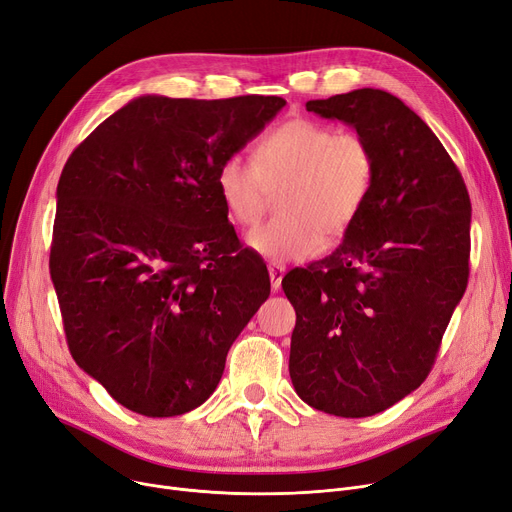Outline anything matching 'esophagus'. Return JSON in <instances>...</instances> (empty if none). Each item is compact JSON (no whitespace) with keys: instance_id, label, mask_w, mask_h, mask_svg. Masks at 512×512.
Segmentation results:
<instances>
[{"instance_id":"1","label":"esophagus","mask_w":512,"mask_h":512,"mask_svg":"<svg viewBox=\"0 0 512 512\" xmlns=\"http://www.w3.org/2000/svg\"><path fill=\"white\" fill-rule=\"evenodd\" d=\"M267 272H270V278H272V288L280 290L282 278L286 274V267L280 265V263H270V267H267Z\"/></svg>"}]
</instances>
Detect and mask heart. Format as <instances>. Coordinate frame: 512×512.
<instances>
[{"label":"heart","mask_w":512,"mask_h":512,"mask_svg":"<svg viewBox=\"0 0 512 512\" xmlns=\"http://www.w3.org/2000/svg\"><path fill=\"white\" fill-rule=\"evenodd\" d=\"M375 172L373 149L353 130H336L311 118H294L267 130L255 161L228 155L215 186L230 218L240 226L261 220L278 191V213L255 228L247 242L270 261L315 255L328 238H340L363 211Z\"/></svg>","instance_id":"obj_1"}]
</instances>
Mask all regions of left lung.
Masks as SVG:
<instances>
[{"label":"left lung","mask_w":512,"mask_h":512,"mask_svg":"<svg viewBox=\"0 0 512 512\" xmlns=\"http://www.w3.org/2000/svg\"><path fill=\"white\" fill-rule=\"evenodd\" d=\"M373 149L369 199L338 249L294 267L290 380L309 407L369 417L432 371L469 280L471 201L454 161L411 107L380 89L307 101Z\"/></svg>","instance_id":"obj_1"}]
</instances>
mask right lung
Instances as JSON below:
<instances>
[{
	"label": "right lung",
	"instance_id": "right-lung-1",
	"mask_svg": "<svg viewBox=\"0 0 512 512\" xmlns=\"http://www.w3.org/2000/svg\"><path fill=\"white\" fill-rule=\"evenodd\" d=\"M284 105L143 95L68 157L49 272L72 359L122 407L176 417L203 405L270 297L215 174Z\"/></svg>",
	"mask_w": 512,
	"mask_h": 512
}]
</instances>
